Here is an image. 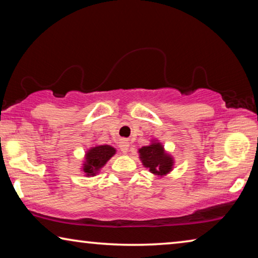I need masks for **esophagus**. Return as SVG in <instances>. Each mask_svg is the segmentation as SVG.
<instances>
[{
    "label": "esophagus",
    "instance_id": "esophagus-1",
    "mask_svg": "<svg viewBox=\"0 0 258 258\" xmlns=\"http://www.w3.org/2000/svg\"><path fill=\"white\" fill-rule=\"evenodd\" d=\"M120 150L122 151V153H127V150H128V144L126 141H121L120 142Z\"/></svg>",
    "mask_w": 258,
    "mask_h": 258
}]
</instances>
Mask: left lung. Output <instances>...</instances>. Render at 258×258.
<instances>
[{
    "mask_svg": "<svg viewBox=\"0 0 258 258\" xmlns=\"http://www.w3.org/2000/svg\"><path fill=\"white\" fill-rule=\"evenodd\" d=\"M139 153H140L144 165L149 167L153 173L165 174L172 167V158L164 153L162 145L153 144L142 147Z\"/></svg>",
    "mask_w": 258,
    "mask_h": 258,
    "instance_id": "1",
    "label": "left lung"
}]
</instances>
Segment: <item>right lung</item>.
<instances>
[{"label":"right lung","instance_id":"right-lung-1","mask_svg":"<svg viewBox=\"0 0 258 258\" xmlns=\"http://www.w3.org/2000/svg\"><path fill=\"white\" fill-rule=\"evenodd\" d=\"M114 153H116V150L110 146L94 147L86 154V164L84 171L87 173V175H94L96 173V171H99L109 161L110 157L113 156Z\"/></svg>","mask_w":258,"mask_h":258}]
</instances>
